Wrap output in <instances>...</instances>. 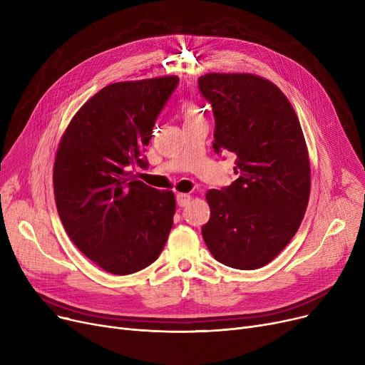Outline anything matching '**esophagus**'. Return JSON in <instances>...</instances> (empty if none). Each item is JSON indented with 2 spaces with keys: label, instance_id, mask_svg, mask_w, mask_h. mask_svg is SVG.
<instances>
[{
  "label": "esophagus",
  "instance_id": "34e87169",
  "mask_svg": "<svg viewBox=\"0 0 365 365\" xmlns=\"http://www.w3.org/2000/svg\"><path fill=\"white\" fill-rule=\"evenodd\" d=\"M176 201H178L179 207H186L190 202V195H187V194H178L176 195Z\"/></svg>",
  "mask_w": 365,
  "mask_h": 365
}]
</instances>
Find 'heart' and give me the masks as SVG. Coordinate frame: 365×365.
Masks as SVG:
<instances>
[{"label":"heart","mask_w":365,"mask_h":365,"mask_svg":"<svg viewBox=\"0 0 365 365\" xmlns=\"http://www.w3.org/2000/svg\"><path fill=\"white\" fill-rule=\"evenodd\" d=\"M182 113H183V117H185V121L198 117V112H197L195 106L192 103H187V102H185L182 105Z\"/></svg>","instance_id":"heart-1"}]
</instances>
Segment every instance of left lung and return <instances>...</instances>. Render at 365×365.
I'll list each match as a JSON object with an SVG mask.
<instances>
[{"label": "left lung", "mask_w": 365, "mask_h": 365, "mask_svg": "<svg viewBox=\"0 0 365 365\" xmlns=\"http://www.w3.org/2000/svg\"><path fill=\"white\" fill-rule=\"evenodd\" d=\"M202 98L215 115L216 153L237 157L238 179L210 189L202 238L213 257L235 269L274 260L302 223L311 165L297 115L284 93L252 73H205Z\"/></svg>", "instance_id": "1"}]
</instances>
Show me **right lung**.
Masks as SVG:
<instances>
[{"mask_svg":"<svg viewBox=\"0 0 365 365\" xmlns=\"http://www.w3.org/2000/svg\"><path fill=\"white\" fill-rule=\"evenodd\" d=\"M179 84L176 75L103 87L75 113L53 168L57 213L72 242L113 275L155 262L167 242L176 200L131 175L158 115Z\"/></svg>","mask_w":365,"mask_h":365,"instance_id":"right-lung-1","label":"right lung"}]
</instances>
